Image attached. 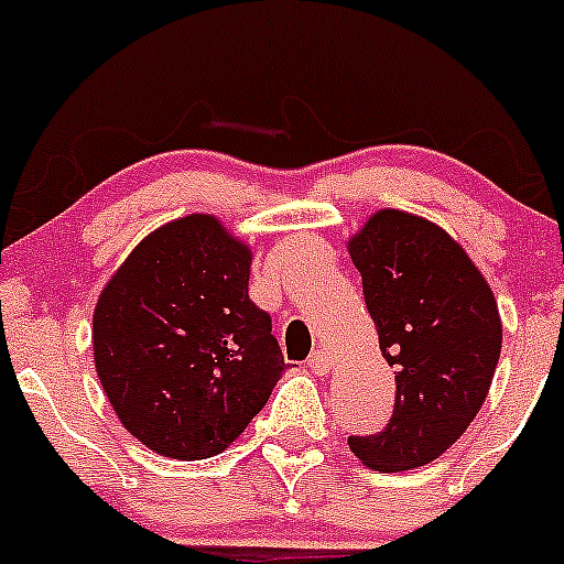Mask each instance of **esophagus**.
I'll return each mask as SVG.
<instances>
[{
	"label": "esophagus",
	"mask_w": 564,
	"mask_h": 564,
	"mask_svg": "<svg viewBox=\"0 0 564 564\" xmlns=\"http://www.w3.org/2000/svg\"><path fill=\"white\" fill-rule=\"evenodd\" d=\"M307 367H311L318 377H324L332 369V356H329V352H324V350H315L313 356L307 358Z\"/></svg>",
	"instance_id": "esophagus-1"
}]
</instances>
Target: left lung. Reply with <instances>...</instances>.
I'll list each match as a JSON object with an SVG mask.
<instances>
[{"mask_svg":"<svg viewBox=\"0 0 564 564\" xmlns=\"http://www.w3.org/2000/svg\"><path fill=\"white\" fill-rule=\"evenodd\" d=\"M380 350L395 369L386 431L348 438L372 471L447 453L490 393L503 343L498 302L466 249L425 216L380 208L348 238Z\"/></svg>","mask_w":564,"mask_h":564,"instance_id":"8db88e82","label":"left lung"}]
</instances>
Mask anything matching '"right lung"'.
Segmentation results:
<instances>
[{
	"label": "right lung",
	"mask_w": 564,
	"mask_h": 564,
	"mask_svg": "<svg viewBox=\"0 0 564 564\" xmlns=\"http://www.w3.org/2000/svg\"><path fill=\"white\" fill-rule=\"evenodd\" d=\"M251 259L219 216L187 214L147 235L98 294V380L152 453H225L286 372L270 315L249 300Z\"/></svg>",
	"instance_id": "1"
}]
</instances>
